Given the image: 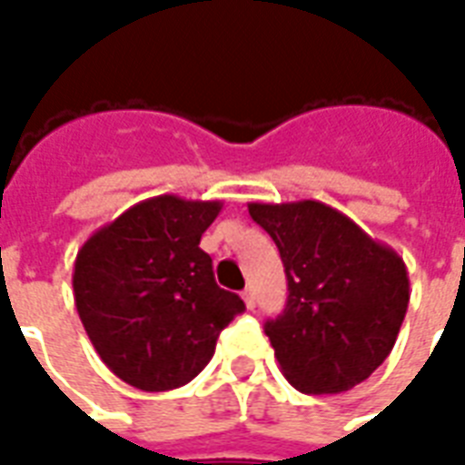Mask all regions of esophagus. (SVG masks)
I'll return each instance as SVG.
<instances>
[{
  "instance_id": "1",
  "label": "esophagus",
  "mask_w": 465,
  "mask_h": 465,
  "mask_svg": "<svg viewBox=\"0 0 465 465\" xmlns=\"http://www.w3.org/2000/svg\"><path fill=\"white\" fill-rule=\"evenodd\" d=\"M242 302H245L247 309L252 312V309H254V294H252V289H245V292H242Z\"/></svg>"
}]
</instances>
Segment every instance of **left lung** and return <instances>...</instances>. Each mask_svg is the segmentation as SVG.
<instances>
[{
  "mask_svg": "<svg viewBox=\"0 0 465 465\" xmlns=\"http://www.w3.org/2000/svg\"><path fill=\"white\" fill-rule=\"evenodd\" d=\"M247 208L284 262L286 306L264 333L286 380L306 394L361 385L385 362L407 313L402 257L319 201Z\"/></svg>",
  "mask_w": 465,
  "mask_h": 465,
  "instance_id": "left-lung-1",
  "label": "left lung"
}]
</instances>
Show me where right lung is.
Returning a JSON list of instances; mask_svg holds the SVG:
<instances>
[{
	"instance_id": "1",
	"label": "right lung",
	"mask_w": 465,
	"mask_h": 465,
	"mask_svg": "<svg viewBox=\"0 0 465 465\" xmlns=\"http://www.w3.org/2000/svg\"><path fill=\"white\" fill-rule=\"evenodd\" d=\"M220 201L156 195L87 237L73 267L75 309L114 375L144 392L191 382L223 328L245 312L215 284L201 237Z\"/></svg>"
}]
</instances>
